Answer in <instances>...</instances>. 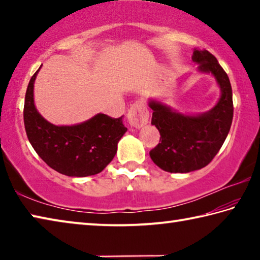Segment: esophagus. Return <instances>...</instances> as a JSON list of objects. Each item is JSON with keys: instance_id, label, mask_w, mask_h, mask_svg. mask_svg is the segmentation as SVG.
<instances>
[{"instance_id": "34e87169", "label": "esophagus", "mask_w": 260, "mask_h": 260, "mask_svg": "<svg viewBox=\"0 0 260 260\" xmlns=\"http://www.w3.org/2000/svg\"><path fill=\"white\" fill-rule=\"evenodd\" d=\"M127 118H128L131 126L135 127V128H140V127L146 125L149 120V111L146 104L142 101H135L128 109Z\"/></svg>"}]
</instances>
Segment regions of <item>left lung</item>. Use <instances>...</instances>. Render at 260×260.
<instances>
[{
  "label": "left lung",
  "mask_w": 260,
  "mask_h": 260,
  "mask_svg": "<svg viewBox=\"0 0 260 260\" xmlns=\"http://www.w3.org/2000/svg\"><path fill=\"white\" fill-rule=\"evenodd\" d=\"M192 60L201 72L215 78L221 96L212 110L200 116H186L150 101L151 124L159 131L160 143L149 155L158 167L170 173H188L210 164L230 133L234 114L230 78L217 58L208 50H195Z\"/></svg>",
  "instance_id": "1"
}]
</instances>
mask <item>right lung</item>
Here are the masks:
<instances>
[{"instance_id": "right-lung-1", "label": "right lung", "mask_w": 260, "mask_h": 260, "mask_svg": "<svg viewBox=\"0 0 260 260\" xmlns=\"http://www.w3.org/2000/svg\"><path fill=\"white\" fill-rule=\"evenodd\" d=\"M39 70L30 78L24 104L25 131L34 150L52 170L69 177L102 172L113 159L117 144L127 131L122 118L99 113L79 125L50 124L34 105V80Z\"/></svg>"}]
</instances>
